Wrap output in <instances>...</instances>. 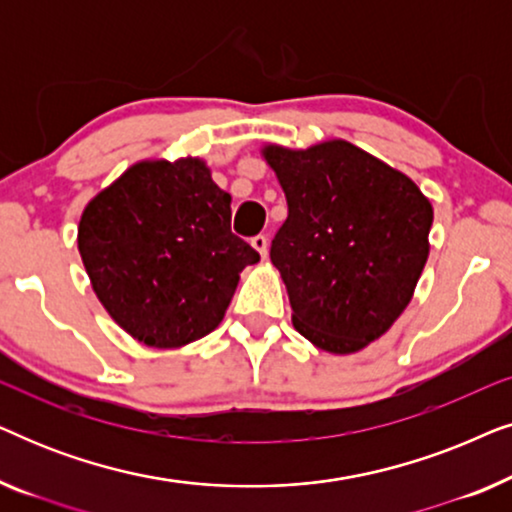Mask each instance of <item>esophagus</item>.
<instances>
[{"label":"esophagus","mask_w":512,"mask_h":512,"mask_svg":"<svg viewBox=\"0 0 512 512\" xmlns=\"http://www.w3.org/2000/svg\"><path fill=\"white\" fill-rule=\"evenodd\" d=\"M251 247H254L263 258H268V237L265 235L251 237Z\"/></svg>","instance_id":"obj_1"}]
</instances>
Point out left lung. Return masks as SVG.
Segmentation results:
<instances>
[{"instance_id":"8db88e82","label":"left lung","mask_w":512,"mask_h":512,"mask_svg":"<svg viewBox=\"0 0 512 512\" xmlns=\"http://www.w3.org/2000/svg\"><path fill=\"white\" fill-rule=\"evenodd\" d=\"M265 160L289 205L270 261L293 326L326 352H359L410 303L429 258L431 202L405 174L340 139L307 151L268 146Z\"/></svg>"}]
</instances>
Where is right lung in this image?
Returning <instances> with one entry per match:
<instances>
[{
    "label": "right lung",
    "instance_id": "add662e5",
    "mask_svg": "<svg viewBox=\"0 0 512 512\" xmlns=\"http://www.w3.org/2000/svg\"><path fill=\"white\" fill-rule=\"evenodd\" d=\"M79 251L100 303L149 347L212 333L240 272L261 261L230 230V195L198 158L130 167L90 200Z\"/></svg>",
    "mask_w": 512,
    "mask_h": 512
}]
</instances>
